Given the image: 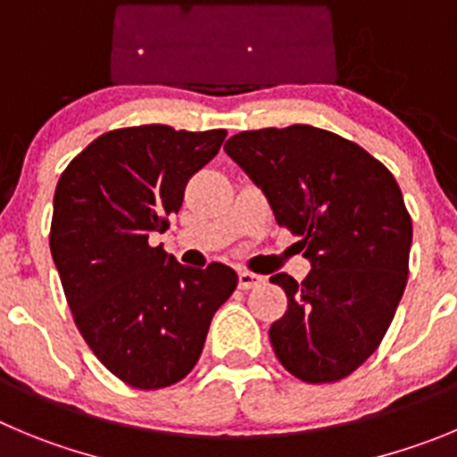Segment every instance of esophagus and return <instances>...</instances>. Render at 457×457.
Returning a JSON list of instances; mask_svg holds the SVG:
<instances>
[{"instance_id": "1", "label": "esophagus", "mask_w": 457, "mask_h": 457, "mask_svg": "<svg viewBox=\"0 0 457 457\" xmlns=\"http://www.w3.org/2000/svg\"><path fill=\"white\" fill-rule=\"evenodd\" d=\"M262 281H263V277L254 275V272H248V270H241V272H238V287H241L243 291H248V288L259 287Z\"/></svg>"}]
</instances>
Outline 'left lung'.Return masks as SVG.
I'll use <instances>...</instances> for the list:
<instances>
[{
	"label": "left lung",
	"instance_id": "1",
	"mask_svg": "<svg viewBox=\"0 0 457 457\" xmlns=\"http://www.w3.org/2000/svg\"><path fill=\"white\" fill-rule=\"evenodd\" d=\"M225 153L311 262L302 284L270 277L288 297L268 331L279 363L306 383L349 377L378 347L406 288L412 220L402 189L358 144L304 123L238 132Z\"/></svg>",
	"mask_w": 457,
	"mask_h": 457
}]
</instances>
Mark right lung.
<instances>
[{
    "instance_id": "1",
    "label": "right lung",
    "mask_w": 457,
    "mask_h": 457,
    "mask_svg": "<svg viewBox=\"0 0 457 457\" xmlns=\"http://www.w3.org/2000/svg\"><path fill=\"white\" fill-rule=\"evenodd\" d=\"M225 135L162 123L110 130L55 187L49 245L76 327L94 356L137 390L173 386L194 370L212 318L238 284L225 263L182 266L148 241L169 228L189 178Z\"/></svg>"
}]
</instances>
